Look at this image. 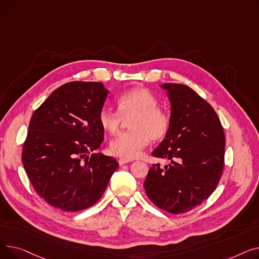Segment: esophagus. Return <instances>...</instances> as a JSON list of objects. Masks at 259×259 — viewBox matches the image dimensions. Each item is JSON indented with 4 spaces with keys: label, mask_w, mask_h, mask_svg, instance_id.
I'll return each mask as SVG.
<instances>
[{
    "label": "esophagus",
    "mask_w": 259,
    "mask_h": 259,
    "mask_svg": "<svg viewBox=\"0 0 259 259\" xmlns=\"http://www.w3.org/2000/svg\"><path fill=\"white\" fill-rule=\"evenodd\" d=\"M130 161H132V160H130V159H125V158H120V159H118V164H119L120 166H122V165H125V164H128V162H130Z\"/></svg>",
    "instance_id": "34e87169"
}]
</instances>
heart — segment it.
I'll return each instance as SVG.
<instances>
[{"mask_svg": "<svg viewBox=\"0 0 259 259\" xmlns=\"http://www.w3.org/2000/svg\"><path fill=\"white\" fill-rule=\"evenodd\" d=\"M157 106V99L150 90L135 87L117 98L118 113L101 111L100 125L105 132L110 134L119 131L122 119L132 117L128 121L131 130L113 139L109 144V152L120 158L132 159L141 155L150 140L164 139L169 130V117Z\"/></svg>", "mask_w": 259, "mask_h": 259, "instance_id": "1", "label": "heart"}]
</instances>
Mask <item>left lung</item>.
Returning <instances> with one entry per match:
<instances>
[{
	"instance_id": "left-lung-1",
	"label": "left lung",
	"mask_w": 259,
	"mask_h": 259,
	"mask_svg": "<svg viewBox=\"0 0 259 259\" xmlns=\"http://www.w3.org/2000/svg\"><path fill=\"white\" fill-rule=\"evenodd\" d=\"M171 103L166 139L152 152L171 162L152 165L144 183L154 205L181 214L199 206L214 192L225 164V133L212 106L183 84L161 85Z\"/></svg>"
}]
</instances>
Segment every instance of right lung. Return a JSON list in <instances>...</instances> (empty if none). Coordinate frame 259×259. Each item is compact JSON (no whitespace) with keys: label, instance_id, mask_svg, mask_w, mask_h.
Instances as JSON below:
<instances>
[{"label":"right lung","instance_id":"right-lung-1","mask_svg":"<svg viewBox=\"0 0 259 259\" xmlns=\"http://www.w3.org/2000/svg\"><path fill=\"white\" fill-rule=\"evenodd\" d=\"M108 90L99 81H70L33 112L22 160L36 193L50 206L76 212L103 195L118 162L93 153L104 141L99 115Z\"/></svg>","mask_w":259,"mask_h":259}]
</instances>
